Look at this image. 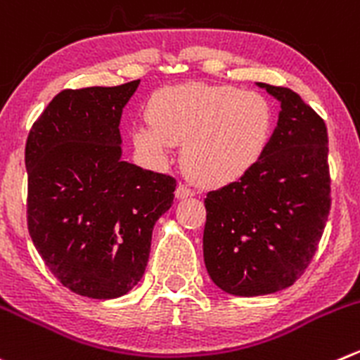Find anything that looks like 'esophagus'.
Listing matches in <instances>:
<instances>
[{"mask_svg": "<svg viewBox=\"0 0 360 360\" xmlns=\"http://www.w3.org/2000/svg\"><path fill=\"white\" fill-rule=\"evenodd\" d=\"M176 195H177V198H188V197H193L195 191L191 190V188L188 186V184H183V183H181L179 186H177Z\"/></svg>", "mask_w": 360, "mask_h": 360, "instance_id": "esophagus-1", "label": "esophagus"}]
</instances>
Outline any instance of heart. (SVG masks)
<instances>
[{
  "instance_id": "1",
  "label": "heart",
  "mask_w": 360,
  "mask_h": 360,
  "mask_svg": "<svg viewBox=\"0 0 360 360\" xmlns=\"http://www.w3.org/2000/svg\"><path fill=\"white\" fill-rule=\"evenodd\" d=\"M146 117L131 128L142 153L163 163L184 142L183 163L191 176L216 186L250 172L267 151L274 130L271 102L233 86L162 87L149 98Z\"/></svg>"
}]
</instances>
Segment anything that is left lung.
I'll return each instance as SVG.
<instances>
[{"label":"left lung","mask_w":360,"mask_h":360,"mask_svg":"<svg viewBox=\"0 0 360 360\" xmlns=\"http://www.w3.org/2000/svg\"><path fill=\"white\" fill-rule=\"evenodd\" d=\"M280 120L260 162L204 200L211 280L240 297L294 285L311 262L330 211L329 139L322 117L288 87L269 86Z\"/></svg>","instance_id":"1"}]
</instances>
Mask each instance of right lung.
Here are the masks:
<instances>
[{
	"label": "right lung",
	"instance_id": "obj_1",
	"mask_svg": "<svg viewBox=\"0 0 360 360\" xmlns=\"http://www.w3.org/2000/svg\"><path fill=\"white\" fill-rule=\"evenodd\" d=\"M139 80L65 89L26 141L27 230L63 287L114 299L141 281L177 181L121 160L120 121Z\"/></svg>",
	"mask_w": 360,
	"mask_h": 360
}]
</instances>
